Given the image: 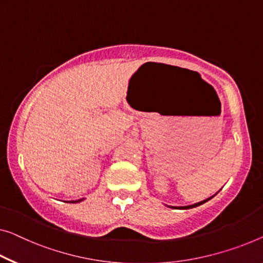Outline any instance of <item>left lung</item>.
<instances>
[{"label":"left lung","instance_id":"obj_1","mask_svg":"<svg viewBox=\"0 0 263 263\" xmlns=\"http://www.w3.org/2000/svg\"><path fill=\"white\" fill-rule=\"evenodd\" d=\"M214 196H215V195H214ZM214 196H211V197H209V198L204 199V201H201V202H198V203H195V204H191V205H184V206H172V205H166V206L172 208V209H191V208H196V206H198V205L203 204V203L208 202V201H209V199L213 198Z\"/></svg>","mask_w":263,"mask_h":263}]
</instances>
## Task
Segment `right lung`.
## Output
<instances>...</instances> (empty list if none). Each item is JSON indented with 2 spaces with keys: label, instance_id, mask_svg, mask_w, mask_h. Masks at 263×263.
<instances>
[{
  "label": "right lung",
  "instance_id": "1",
  "mask_svg": "<svg viewBox=\"0 0 263 263\" xmlns=\"http://www.w3.org/2000/svg\"><path fill=\"white\" fill-rule=\"evenodd\" d=\"M81 201H84V198H81V199H77V201H72V202H69V203H79V202H81Z\"/></svg>",
  "mask_w": 263,
  "mask_h": 263
}]
</instances>
